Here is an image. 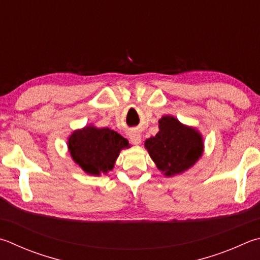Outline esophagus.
<instances>
[{"label": "esophagus", "mask_w": 260, "mask_h": 260, "mask_svg": "<svg viewBox=\"0 0 260 260\" xmlns=\"http://www.w3.org/2000/svg\"><path fill=\"white\" fill-rule=\"evenodd\" d=\"M129 139L132 141V143L135 144V145H139L141 143V141H142V138H141V134L139 133V132H136V131H132L131 132Z\"/></svg>", "instance_id": "esophagus-1"}]
</instances>
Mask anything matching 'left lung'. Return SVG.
<instances>
[{
	"mask_svg": "<svg viewBox=\"0 0 260 260\" xmlns=\"http://www.w3.org/2000/svg\"><path fill=\"white\" fill-rule=\"evenodd\" d=\"M145 149L165 176L187 171L202 155L204 141L193 127L183 125L175 117L164 116L159 132L145 141Z\"/></svg>",
	"mask_w": 260,
	"mask_h": 260,
	"instance_id": "obj_1",
	"label": "left lung"
}]
</instances>
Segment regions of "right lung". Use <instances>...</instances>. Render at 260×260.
Segmentation results:
<instances>
[{"label": "right lung", "instance_id": "obj_1", "mask_svg": "<svg viewBox=\"0 0 260 260\" xmlns=\"http://www.w3.org/2000/svg\"><path fill=\"white\" fill-rule=\"evenodd\" d=\"M129 143L117 132L92 125L75 131L68 139V149L75 162L89 175L99 176L114 168L116 159Z\"/></svg>", "mask_w": 260, "mask_h": 260}]
</instances>
